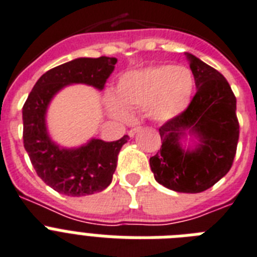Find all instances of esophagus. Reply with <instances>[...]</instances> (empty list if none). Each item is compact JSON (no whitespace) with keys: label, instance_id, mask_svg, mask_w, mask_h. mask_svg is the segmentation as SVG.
<instances>
[{"label":"esophagus","instance_id":"34e87169","mask_svg":"<svg viewBox=\"0 0 257 257\" xmlns=\"http://www.w3.org/2000/svg\"><path fill=\"white\" fill-rule=\"evenodd\" d=\"M140 131H141V126H136V128H133V129H131V131H129L128 135L131 136V137H135V136L137 135Z\"/></svg>","mask_w":257,"mask_h":257}]
</instances>
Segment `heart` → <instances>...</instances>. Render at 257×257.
Segmentation results:
<instances>
[{
  "instance_id": "b5f03b06",
  "label": "heart",
  "mask_w": 257,
  "mask_h": 257,
  "mask_svg": "<svg viewBox=\"0 0 257 257\" xmlns=\"http://www.w3.org/2000/svg\"><path fill=\"white\" fill-rule=\"evenodd\" d=\"M195 80L191 71L172 64L152 66L122 75L116 85V100L108 107L118 118L126 110H147L157 121H168L182 113L193 99Z\"/></svg>"
}]
</instances>
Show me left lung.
Segmentation results:
<instances>
[{
    "mask_svg": "<svg viewBox=\"0 0 257 257\" xmlns=\"http://www.w3.org/2000/svg\"><path fill=\"white\" fill-rule=\"evenodd\" d=\"M197 85L189 107L160 128L161 149L150 157V169L162 186L178 193H201L230 172L236 154L239 121L236 97L219 71L186 53ZM189 134L197 140L183 148Z\"/></svg>",
    "mask_w": 257,
    "mask_h": 257,
    "instance_id": "8db88e82",
    "label": "left lung"
}]
</instances>
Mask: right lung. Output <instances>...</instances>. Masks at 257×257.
<instances>
[{"label": "right lung", "instance_id": "add662e5", "mask_svg": "<svg viewBox=\"0 0 257 257\" xmlns=\"http://www.w3.org/2000/svg\"><path fill=\"white\" fill-rule=\"evenodd\" d=\"M116 58H78L49 70L35 83L22 108L24 147L39 178L55 191L83 197L107 189L117 166V156L129 136L107 143L92 139L79 148H60L50 139L46 112L54 96L68 84L101 89L113 72Z\"/></svg>", "mask_w": 257, "mask_h": 257}]
</instances>
